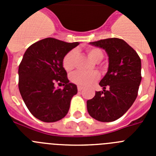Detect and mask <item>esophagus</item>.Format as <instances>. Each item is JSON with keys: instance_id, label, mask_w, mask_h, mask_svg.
Segmentation results:
<instances>
[{"instance_id": "esophagus-1", "label": "esophagus", "mask_w": 156, "mask_h": 156, "mask_svg": "<svg viewBox=\"0 0 156 156\" xmlns=\"http://www.w3.org/2000/svg\"><path fill=\"white\" fill-rule=\"evenodd\" d=\"M77 89H78V91H81V90H83V87H80V86H78Z\"/></svg>"}]
</instances>
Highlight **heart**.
I'll use <instances>...</instances> for the list:
<instances>
[{
  "mask_svg": "<svg viewBox=\"0 0 156 156\" xmlns=\"http://www.w3.org/2000/svg\"><path fill=\"white\" fill-rule=\"evenodd\" d=\"M76 51L71 50L64 56L62 60V65L66 71H70L75 67ZM88 56L94 62H99L103 58V52L99 48H93L87 50ZM99 78V74L97 72L76 71L72 74L70 76L72 82L80 87H87L93 84Z\"/></svg>",
  "mask_w": 156,
  "mask_h": 156,
  "instance_id": "b5f03b06",
  "label": "heart"
}]
</instances>
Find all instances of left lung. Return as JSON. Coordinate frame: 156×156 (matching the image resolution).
Returning a JSON list of instances; mask_svg holds the SVG:
<instances>
[{
    "label": "left lung",
    "mask_w": 156,
    "mask_h": 156,
    "mask_svg": "<svg viewBox=\"0 0 156 156\" xmlns=\"http://www.w3.org/2000/svg\"><path fill=\"white\" fill-rule=\"evenodd\" d=\"M90 44L105 51L108 68L99 83L103 90L96 91L94 97L87 101L88 113L101 122H112L124 115L137 98L141 62L137 52L119 38L101 40Z\"/></svg>",
    "instance_id": "left-lung-1"
}]
</instances>
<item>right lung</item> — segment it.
Listing matches in <instances>:
<instances>
[{"label": "right lung", "mask_w": 156, "mask_h": 156, "mask_svg": "<svg viewBox=\"0 0 156 156\" xmlns=\"http://www.w3.org/2000/svg\"><path fill=\"white\" fill-rule=\"evenodd\" d=\"M79 42L66 43L45 38L29 47L19 67V89L32 115L46 122L64 118L72 98L77 94L76 85L69 83L62 60ZM62 82L63 89L54 83Z\"/></svg>", "instance_id": "add662e5"}]
</instances>
